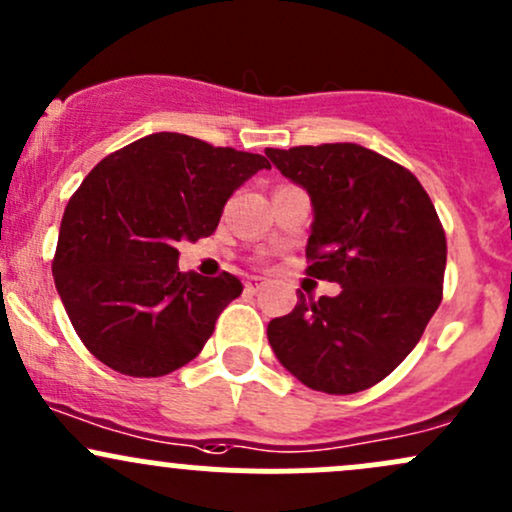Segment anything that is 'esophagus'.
<instances>
[{
	"mask_svg": "<svg viewBox=\"0 0 512 512\" xmlns=\"http://www.w3.org/2000/svg\"><path fill=\"white\" fill-rule=\"evenodd\" d=\"M261 288H263V278H249V280H246V290H249V293H258Z\"/></svg>",
	"mask_w": 512,
	"mask_h": 512,
	"instance_id": "1",
	"label": "esophagus"
}]
</instances>
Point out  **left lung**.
<instances>
[{
  "instance_id": "8db88e82",
  "label": "left lung",
  "mask_w": 512,
  "mask_h": 512,
  "mask_svg": "<svg viewBox=\"0 0 512 512\" xmlns=\"http://www.w3.org/2000/svg\"><path fill=\"white\" fill-rule=\"evenodd\" d=\"M312 202L307 276L339 295H298L268 322L278 361L307 388L349 395L376 386L415 349L442 302L447 239L420 180L359 144L266 148Z\"/></svg>"
}]
</instances>
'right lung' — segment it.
<instances>
[{"instance_id": "add662e5", "label": "right lung", "mask_w": 512, "mask_h": 512, "mask_svg": "<svg viewBox=\"0 0 512 512\" xmlns=\"http://www.w3.org/2000/svg\"><path fill=\"white\" fill-rule=\"evenodd\" d=\"M261 168L271 166L258 153L158 131L82 180L60 222L53 278L75 332L104 366L156 378L200 354L244 288L232 273H183L175 246L210 236L232 192Z\"/></svg>"}]
</instances>
